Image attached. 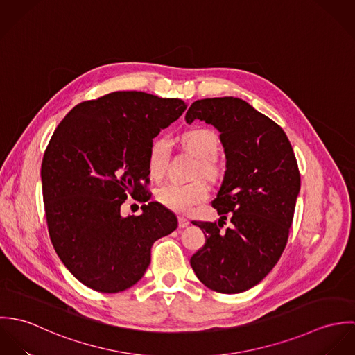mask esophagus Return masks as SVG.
Here are the masks:
<instances>
[{"label": "esophagus", "instance_id": "1", "mask_svg": "<svg viewBox=\"0 0 355 355\" xmlns=\"http://www.w3.org/2000/svg\"><path fill=\"white\" fill-rule=\"evenodd\" d=\"M178 223H179V228H186L190 224V221L186 217H182V216L178 218Z\"/></svg>", "mask_w": 355, "mask_h": 355}]
</instances>
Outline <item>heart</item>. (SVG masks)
I'll return each mask as SVG.
<instances>
[{
	"label": "heart",
	"mask_w": 355,
	"mask_h": 355,
	"mask_svg": "<svg viewBox=\"0 0 355 355\" xmlns=\"http://www.w3.org/2000/svg\"><path fill=\"white\" fill-rule=\"evenodd\" d=\"M180 142L187 152L200 158L198 173H202L209 179H217L220 175V164L216 158L218 152V137L209 128H193L186 131ZM171 150V142L166 137H158L149 150L148 166L153 178H159L168 164ZM209 196L206 183L198 179L190 183L172 182L159 187L155 193L157 201L175 213H189L197 205L202 203Z\"/></svg>",
	"instance_id": "obj_1"
}]
</instances>
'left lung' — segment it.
Segmentation results:
<instances>
[{
    "label": "left lung",
    "instance_id": "1",
    "mask_svg": "<svg viewBox=\"0 0 355 355\" xmlns=\"http://www.w3.org/2000/svg\"><path fill=\"white\" fill-rule=\"evenodd\" d=\"M203 120L220 132L225 173L213 207L232 225L196 221L202 249L190 259L203 284L221 294H239L258 284L287 245L301 175L291 144L268 116L241 98L193 102L186 121ZM225 224V223H224Z\"/></svg>",
    "mask_w": 355,
    "mask_h": 355
}]
</instances>
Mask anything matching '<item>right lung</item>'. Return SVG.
Masks as SVG:
<instances>
[{"mask_svg":"<svg viewBox=\"0 0 355 355\" xmlns=\"http://www.w3.org/2000/svg\"><path fill=\"white\" fill-rule=\"evenodd\" d=\"M186 102L142 92H114L78 103L57 125L44 154L41 178L51 243L65 268L105 294L142 279L153 243L178 227L161 203L123 217L131 196L146 202L149 150Z\"/></svg>","mask_w":355,"mask_h":355,"instance_id":"obj_1","label":"right lung"}]
</instances>
